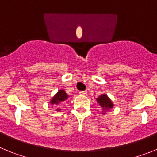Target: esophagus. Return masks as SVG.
<instances>
[{
    "label": "esophagus",
    "mask_w": 157,
    "mask_h": 157,
    "mask_svg": "<svg viewBox=\"0 0 157 157\" xmlns=\"http://www.w3.org/2000/svg\"><path fill=\"white\" fill-rule=\"evenodd\" d=\"M80 95H83V96H86L87 94L86 91H80L79 92Z\"/></svg>",
    "instance_id": "obj_1"
}]
</instances>
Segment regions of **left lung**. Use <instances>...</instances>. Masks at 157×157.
<instances>
[{
	"label": "left lung",
	"instance_id": "obj_1",
	"mask_svg": "<svg viewBox=\"0 0 157 157\" xmlns=\"http://www.w3.org/2000/svg\"><path fill=\"white\" fill-rule=\"evenodd\" d=\"M97 102L101 107V109H102V114L104 115L106 114V112L112 109L113 108V106H114L112 100L105 94H102L101 95H100L97 98Z\"/></svg>",
	"mask_w": 157,
	"mask_h": 157
}]
</instances>
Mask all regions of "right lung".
Masks as SVG:
<instances>
[{"label": "right lung", "mask_w": 157, "mask_h": 157, "mask_svg": "<svg viewBox=\"0 0 157 157\" xmlns=\"http://www.w3.org/2000/svg\"><path fill=\"white\" fill-rule=\"evenodd\" d=\"M67 98H68V94H67L63 90H59L58 92L53 96V98L50 100L49 103L52 105H53V106L57 107L59 106V105L63 103V101H66ZM60 110H61V109H59V108H57V109H56V112H59Z\"/></svg>", "instance_id": "add662e5"}]
</instances>
